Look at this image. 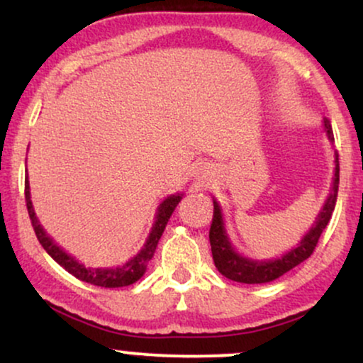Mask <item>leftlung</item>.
I'll return each mask as SVG.
<instances>
[{
  "instance_id": "1",
  "label": "left lung",
  "mask_w": 363,
  "mask_h": 363,
  "mask_svg": "<svg viewBox=\"0 0 363 363\" xmlns=\"http://www.w3.org/2000/svg\"><path fill=\"white\" fill-rule=\"evenodd\" d=\"M323 131L326 140L330 143H335L333 138V129L330 121L323 118ZM333 161H335V169H333V180L332 186H330L328 195H326L325 203L321 205L318 216L315 217V222L310 229L306 230V234L301 237V240L286 250L284 254H281L279 257L274 259H252L240 254L239 250L234 247L229 234H227L225 227V218H223V212L220 203L217 202V199L213 200V218L212 225H210V247H212V256L216 267L222 276H225L227 279L235 281V283H244V284H262V283H271V281L277 279L286 272L296 267L298 264L306 261L311 256L313 250H315L316 244L321 232L325 230V227L328 225L330 218L337 205V196H338V183H340V164H338V155L337 151H333Z\"/></svg>"
}]
</instances>
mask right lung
<instances>
[{
    "label": "right lung",
    "mask_w": 363,
    "mask_h": 363,
    "mask_svg": "<svg viewBox=\"0 0 363 363\" xmlns=\"http://www.w3.org/2000/svg\"><path fill=\"white\" fill-rule=\"evenodd\" d=\"M183 199L182 191L178 194H173L167 196L158 205L155 216V223L151 227L150 235H147L145 245H143L141 250H138L136 256H133L129 261H126L123 266L116 267H89L86 264L77 261L72 254H69L64 247H60L55 240L52 239L50 235L47 234V230L43 229V225L40 223L37 213H35L33 203H31V195H30V182L28 174H26L25 180V200H26V208H28V216L31 220V225H33L35 234H37V239L42 244V247L47 250L48 256H50L53 261L60 264L62 267L67 272L77 277L80 281H86L89 284L101 286V288H123V286H129L136 283L138 279H141L143 274L146 272L147 262L151 261L155 256L156 245H158L161 235H163L164 227L172 217L173 210L177 208V205L180 203Z\"/></svg>",
    "instance_id": "obj_1"
}]
</instances>
